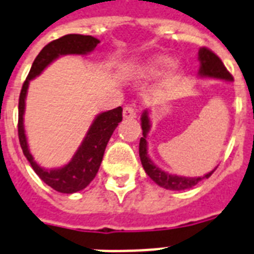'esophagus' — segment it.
Segmentation results:
<instances>
[{"label":"esophagus","mask_w":254,"mask_h":254,"mask_svg":"<svg viewBox=\"0 0 254 254\" xmlns=\"http://www.w3.org/2000/svg\"><path fill=\"white\" fill-rule=\"evenodd\" d=\"M123 116L124 119H127V120H134V119L137 117V112L134 111V108L131 106H127L124 108Z\"/></svg>","instance_id":"obj_1"}]
</instances>
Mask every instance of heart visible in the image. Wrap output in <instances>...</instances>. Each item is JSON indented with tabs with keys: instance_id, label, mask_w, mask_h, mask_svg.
Listing matches in <instances>:
<instances>
[{
	"instance_id": "b5f03b06",
	"label": "heart",
	"mask_w": 254,
	"mask_h": 254,
	"mask_svg": "<svg viewBox=\"0 0 254 254\" xmlns=\"http://www.w3.org/2000/svg\"><path fill=\"white\" fill-rule=\"evenodd\" d=\"M170 64H171L170 59H167V57H163V56H159V57H154V59H151L150 61H147V63L145 64V66H143V67H145L147 71L155 73V71L160 70L162 67L168 66ZM172 73H175V69L172 70Z\"/></svg>"
}]
</instances>
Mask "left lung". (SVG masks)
Returning a JSON list of instances; mask_svg holds the SVG:
<instances>
[{
	"instance_id": "8db88e82",
	"label": "left lung",
	"mask_w": 254,
	"mask_h": 254,
	"mask_svg": "<svg viewBox=\"0 0 254 254\" xmlns=\"http://www.w3.org/2000/svg\"><path fill=\"white\" fill-rule=\"evenodd\" d=\"M198 60L199 77L214 78V79L228 80V82L234 80V77L226 69L224 64L222 63V60L213 51H210V49L205 48V47L201 48L198 52ZM141 125L143 137H141V141H139V158H141L142 166H143V170H145L146 174L150 176L152 181H155L159 187L164 188V189H170V190H185V189H189V188H193L194 185H197L203 179H209L213 175L214 171L216 170L215 167L211 172L203 175L201 177H185L164 172L163 170H160L159 167H156L147 155V141H146V138H147V133L150 131V127H151L147 109L142 113Z\"/></svg>"
}]
</instances>
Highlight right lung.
Segmentation results:
<instances>
[{
    "label": "right lung",
    "mask_w": 254,
    "mask_h": 254,
    "mask_svg": "<svg viewBox=\"0 0 254 254\" xmlns=\"http://www.w3.org/2000/svg\"><path fill=\"white\" fill-rule=\"evenodd\" d=\"M100 41L90 35H78L70 34L65 35L57 40L51 41L40 53L36 56L30 73L27 75L22 86V91L19 95V106H18V137H19L20 147L23 150L24 156L30 162L31 167L34 168L41 180L45 184L53 188L60 193L71 194L75 191H79L87 187L94 177L96 176L103 160V155L106 151L107 143L109 138L117 127L119 123L123 121V108L117 107L115 109L103 112L95 117L94 123L88 129L83 142L80 143L71 160L61 168L55 170H45L40 167L34 160V156L31 155L27 143V137L24 133L23 115L24 107H26V95L28 90V83L31 79L38 77L39 74L48 66L49 64L59 59L60 56L65 55H87L94 51L95 47Z\"/></svg>",
    "instance_id": "add662e5"
}]
</instances>
